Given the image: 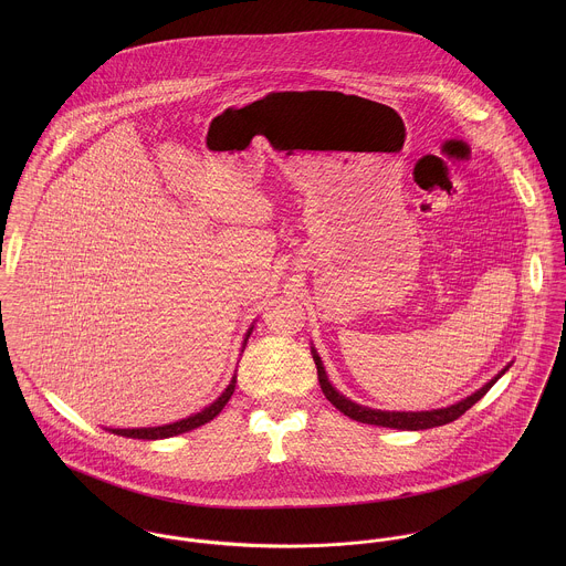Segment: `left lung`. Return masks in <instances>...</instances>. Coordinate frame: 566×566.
<instances>
[{
    "mask_svg": "<svg viewBox=\"0 0 566 566\" xmlns=\"http://www.w3.org/2000/svg\"><path fill=\"white\" fill-rule=\"evenodd\" d=\"M312 355L318 368V381L323 388L324 397L335 405L344 416L357 420V422H366V424H377V427H390V429H407V431H418V429H431V427H440L447 422L458 420L469 407L478 403L485 392L510 370L512 364H507L499 375H494L485 386H482L478 392H473L471 397L458 401V403L449 405V407H440V409H424V411H386V409H373L368 405L355 403L350 399H346L344 395H339L333 384L326 377L323 359L318 355V350L312 346Z\"/></svg>",
    "mask_w": 566,
    "mask_h": 566,
    "instance_id": "1",
    "label": "left lung"
}]
</instances>
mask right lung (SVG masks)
Returning a JSON list of instances; mask_svg holds the SVG:
<instances>
[{
    "instance_id": "add662e5",
    "label": "right lung",
    "mask_w": 566,
    "mask_h": 566,
    "mask_svg": "<svg viewBox=\"0 0 566 566\" xmlns=\"http://www.w3.org/2000/svg\"><path fill=\"white\" fill-rule=\"evenodd\" d=\"M252 328H254V324H250V328H248L245 335H243L242 353L243 348H245V342H248V337H250V333H252ZM235 373H238V370H235ZM235 384H238V375H233L231 384L224 388V392H222L213 403L207 405L205 409H200V411H196V413H191V416H187V418H182V420H176V422H169V424H159V427L108 429V431L115 433V436L135 438V440H163V438H171V436H178V433H187V431H191V429H196V427H202L205 422L213 420V418L224 409V405L229 403V399H231L233 392H235Z\"/></svg>"
}]
</instances>
